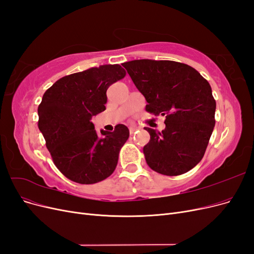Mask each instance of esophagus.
Here are the masks:
<instances>
[{"label":"esophagus","mask_w":254,"mask_h":254,"mask_svg":"<svg viewBox=\"0 0 254 254\" xmlns=\"http://www.w3.org/2000/svg\"><path fill=\"white\" fill-rule=\"evenodd\" d=\"M136 130H137V128L134 127V126L129 127V132H130V134H133V133L136 131Z\"/></svg>","instance_id":"esophagus-1"}]
</instances>
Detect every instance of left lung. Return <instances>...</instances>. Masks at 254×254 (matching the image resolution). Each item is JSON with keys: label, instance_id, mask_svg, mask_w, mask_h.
<instances>
[{"label": "left lung", "instance_id": "1", "mask_svg": "<svg viewBox=\"0 0 254 254\" xmlns=\"http://www.w3.org/2000/svg\"><path fill=\"white\" fill-rule=\"evenodd\" d=\"M144 95L146 111L165 117V129L150 134L143 151L155 172L178 176L201 159L215 126L216 102L210 83L188 64L172 60L140 59L123 64Z\"/></svg>", "mask_w": 254, "mask_h": 254}]
</instances>
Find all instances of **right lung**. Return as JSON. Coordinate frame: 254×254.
<instances>
[{
	"mask_svg": "<svg viewBox=\"0 0 254 254\" xmlns=\"http://www.w3.org/2000/svg\"><path fill=\"white\" fill-rule=\"evenodd\" d=\"M120 64H104L57 80L45 91L38 107V127L54 164L67 179L80 184L103 181L114 172L119 153L128 140V128L101 130L91 122L106 109L107 90L124 78Z\"/></svg>",
	"mask_w": 254,
	"mask_h": 254,
	"instance_id": "right-lung-1",
	"label": "right lung"
}]
</instances>
